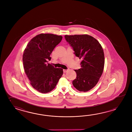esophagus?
<instances>
[{"instance_id":"1","label":"esophagus","mask_w":132,"mask_h":132,"mask_svg":"<svg viewBox=\"0 0 132 132\" xmlns=\"http://www.w3.org/2000/svg\"><path fill=\"white\" fill-rule=\"evenodd\" d=\"M63 72H66L67 71H68V70H65V69H63Z\"/></svg>"}]
</instances>
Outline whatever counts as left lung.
<instances>
[{
    "instance_id": "1",
    "label": "left lung",
    "mask_w": 132,
    "mask_h": 132,
    "mask_svg": "<svg viewBox=\"0 0 132 132\" xmlns=\"http://www.w3.org/2000/svg\"><path fill=\"white\" fill-rule=\"evenodd\" d=\"M74 54L81 59V68L75 70L76 79L72 84L77 90L87 92L96 85L102 74L105 64L103 49L97 40L88 35H65Z\"/></svg>"
}]
</instances>
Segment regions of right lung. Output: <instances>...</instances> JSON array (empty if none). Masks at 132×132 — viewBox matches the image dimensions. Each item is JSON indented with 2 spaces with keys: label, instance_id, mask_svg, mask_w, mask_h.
Wrapping results in <instances>:
<instances>
[{
  "label": "right lung",
  "instance_id": "add662e5",
  "mask_svg": "<svg viewBox=\"0 0 132 132\" xmlns=\"http://www.w3.org/2000/svg\"><path fill=\"white\" fill-rule=\"evenodd\" d=\"M62 38L61 35L41 34L32 38L24 50V72L32 87L42 93L52 91L63 73L62 68H55L47 63Z\"/></svg>",
  "mask_w": 132,
  "mask_h": 132
}]
</instances>
